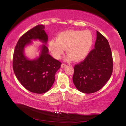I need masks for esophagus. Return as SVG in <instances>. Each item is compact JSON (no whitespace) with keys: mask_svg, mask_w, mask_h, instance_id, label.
<instances>
[{"mask_svg":"<svg viewBox=\"0 0 126 126\" xmlns=\"http://www.w3.org/2000/svg\"><path fill=\"white\" fill-rule=\"evenodd\" d=\"M67 67V65L65 64H64V63H62L61 64V68H65Z\"/></svg>","mask_w":126,"mask_h":126,"instance_id":"1","label":"esophagus"}]
</instances>
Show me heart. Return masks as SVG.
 Returning a JSON list of instances; mask_svg holds the SVG:
<instances>
[{"label":"heart","mask_w":126,"mask_h":126,"mask_svg":"<svg viewBox=\"0 0 126 126\" xmlns=\"http://www.w3.org/2000/svg\"><path fill=\"white\" fill-rule=\"evenodd\" d=\"M93 42V35L89 31L69 30L59 33L57 40H51L48 47L56 59H60L67 49L66 60L80 61L88 55Z\"/></svg>","instance_id":"b5f03b06"}]
</instances>
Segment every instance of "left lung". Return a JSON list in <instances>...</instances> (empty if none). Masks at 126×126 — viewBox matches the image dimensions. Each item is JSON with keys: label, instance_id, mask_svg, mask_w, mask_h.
<instances>
[{"label": "left lung", "instance_id": "obj_1", "mask_svg": "<svg viewBox=\"0 0 126 126\" xmlns=\"http://www.w3.org/2000/svg\"><path fill=\"white\" fill-rule=\"evenodd\" d=\"M112 71L113 58L109 43L97 31L94 48L83 61L74 67L73 83L81 92L94 93L105 85Z\"/></svg>", "mask_w": 126, "mask_h": 126}]
</instances>
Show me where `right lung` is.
Here are the masks:
<instances>
[{
  "mask_svg": "<svg viewBox=\"0 0 126 126\" xmlns=\"http://www.w3.org/2000/svg\"><path fill=\"white\" fill-rule=\"evenodd\" d=\"M44 28L43 25H38L24 34L17 42L13 59V68L18 80L27 90L38 94L49 90L54 82L55 73L62 64L49 54L46 46L48 37ZM32 40H39L44 44L41 47L39 57L30 60L24 51Z\"/></svg>",
  "mask_w": 126,
  "mask_h": 126,
  "instance_id": "obj_1",
  "label": "right lung"
}]
</instances>
